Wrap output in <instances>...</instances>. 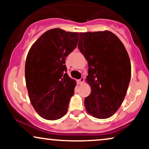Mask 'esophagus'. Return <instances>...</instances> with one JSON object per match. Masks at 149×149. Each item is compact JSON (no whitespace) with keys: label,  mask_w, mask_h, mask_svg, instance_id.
<instances>
[{"label":"esophagus","mask_w":149,"mask_h":149,"mask_svg":"<svg viewBox=\"0 0 149 149\" xmlns=\"http://www.w3.org/2000/svg\"><path fill=\"white\" fill-rule=\"evenodd\" d=\"M84 81H85V78H83V77H82L80 79L78 80V81H77V82H78V85H81V84H83V83H84Z\"/></svg>","instance_id":"esophagus-1"}]
</instances>
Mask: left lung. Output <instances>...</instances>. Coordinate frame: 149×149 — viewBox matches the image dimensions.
<instances>
[{"label":"left lung","instance_id":"obj_1","mask_svg":"<svg viewBox=\"0 0 149 149\" xmlns=\"http://www.w3.org/2000/svg\"><path fill=\"white\" fill-rule=\"evenodd\" d=\"M78 49L88 64L86 82L91 92L85 98L88 113L100 119L117 111L127 93L131 63L123 42L109 31L80 33Z\"/></svg>","mask_w":149,"mask_h":149}]
</instances>
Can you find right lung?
<instances>
[{"label": "right lung", "mask_w": 149, "mask_h": 149, "mask_svg": "<svg viewBox=\"0 0 149 149\" xmlns=\"http://www.w3.org/2000/svg\"><path fill=\"white\" fill-rule=\"evenodd\" d=\"M79 33L61 29L48 30L31 46L25 64V79L31 103L49 120L66 113L76 80L68 76L65 59L76 47Z\"/></svg>", "instance_id": "1"}]
</instances>
